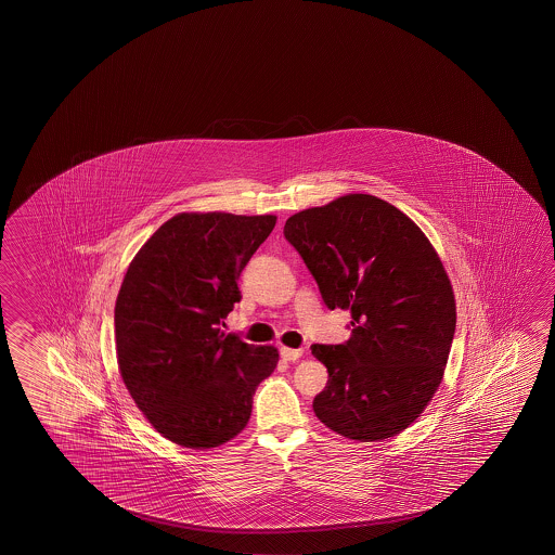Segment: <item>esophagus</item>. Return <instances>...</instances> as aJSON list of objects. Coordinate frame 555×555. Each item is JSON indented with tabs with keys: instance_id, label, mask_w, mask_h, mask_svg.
<instances>
[{
	"instance_id": "34e87169",
	"label": "esophagus",
	"mask_w": 555,
	"mask_h": 555,
	"mask_svg": "<svg viewBox=\"0 0 555 555\" xmlns=\"http://www.w3.org/2000/svg\"><path fill=\"white\" fill-rule=\"evenodd\" d=\"M301 354H304V350H300V348L281 346L282 360H286V362H296V360H300Z\"/></svg>"
}]
</instances>
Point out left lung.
I'll use <instances>...</instances> for the list:
<instances>
[{"label":"left lung","mask_w":555,"mask_h":555,"mask_svg":"<svg viewBox=\"0 0 555 555\" xmlns=\"http://www.w3.org/2000/svg\"><path fill=\"white\" fill-rule=\"evenodd\" d=\"M328 309H350L345 345H313L327 365L313 412L356 441L397 436L443 379L456 327L451 281L434 246L391 203L350 193L284 224Z\"/></svg>","instance_id":"left-lung-1"}]
</instances>
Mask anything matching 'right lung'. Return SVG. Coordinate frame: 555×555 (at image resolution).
I'll return each mask as SVG.
<instances>
[{
    "label": "right lung",
    "instance_id": "add662e5",
    "mask_svg": "<svg viewBox=\"0 0 555 555\" xmlns=\"http://www.w3.org/2000/svg\"><path fill=\"white\" fill-rule=\"evenodd\" d=\"M274 224V215L180 212L129 263L114 311L119 373L137 409L176 446L210 449L236 437L257 385L276 367L274 346L220 328Z\"/></svg>",
    "mask_w": 555,
    "mask_h": 555
}]
</instances>
